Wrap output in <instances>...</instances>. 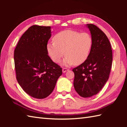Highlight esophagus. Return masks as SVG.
<instances>
[{
    "label": "esophagus",
    "instance_id": "34e87169",
    "mask_svg": "<svg viewBox=\"0 0 127 127\" xmlns=\"http://www.w3.org/2000/svg\"><path fill=\"white\" fill-rule=\"evenodd\" d=\"M69 69L68 68H63V69H62V71H63V73H64V72H65L66 71H68Z\"/></svg>",
    "mask_w": 127,
    "mask_h": 127
}]
</instances>
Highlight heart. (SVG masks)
I'll list each match as a JSON object with an SVG mask.
<instances>
[{
  "mask_svg": "<svg viewBox=\"0 0 127 127\" xmlns=\"http://www.w3.org/2000/svg\"><path fill=\"white\" fill-rule=\"evenodd\" d=\"M53 42L47 45L48 55L55 63H59L62 57L66 55L63 64L79 65L85 62L93 47V39L87 32L65 30L54 36Z\"/></svg>",
  "mask_w": 127,
  "mask_h": 127,
  "instance_id": "heart-1",
  "label": "heart"
}]
</instances>
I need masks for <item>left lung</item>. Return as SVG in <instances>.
Wrapping results in <instances>:
<instances>
[{"instance_id": "1", "label": "left lung", "mask_w": 127, "mask_h": 127, "mask_svg": "<svg viewBox=\"0 0 127 127\" xmlns=\"http://www.w3.org/2000/svg\"><path fill=\"white\" fill-rule=\"evenodd\" d=\"M93 39V47L85 62L72 69L75 91L83 98L98 94L108 80L112 62L111 46L106 35L98 27L87 24Z\"/></svg>"}]
</instances>
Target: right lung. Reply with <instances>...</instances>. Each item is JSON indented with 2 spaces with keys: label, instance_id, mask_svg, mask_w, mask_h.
<instances>
[{
  "label": "right lung",
  "instance_id": "right-lung-1",
  "mask_svg": "<svg viewBox=\"0 0 127 127\" xmlns=\"http://www.w3.org/2000/svg\"><path fill=\"white\" fill-rule=\"evenodd\" d=\"M51 27L34 25L19 40L14 51L16 79L23 91L36 99L52 92L62 69L48 55Z\"/></svg>",
  "mask_w": 127,
  "mask_h": 127
}]
</instances>
